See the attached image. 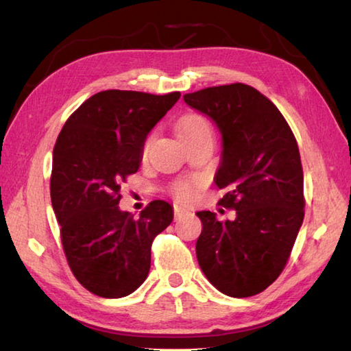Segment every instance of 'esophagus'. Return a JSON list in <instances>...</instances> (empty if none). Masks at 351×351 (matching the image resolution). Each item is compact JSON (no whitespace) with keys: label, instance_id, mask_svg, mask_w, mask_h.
Returning a JSON list of instances; mask_svg holds the SVG:
<instances>
[{"label":"esophagus","instance_id":"esophagus-1","mask_svg":"<svg viewBox=\"0 0 351 351\" xmlns=\"http://www.w3.org/2000/svg\"><path fill=\"white\" fill-rule=\"evenodd\" d=\"M173 212H175V217H176V218H181V217L189 215V213H190L187 207L180 206V204H175V206H173Z\"/></svg>","mask_w":351,"mask_h":351}]
</instances>
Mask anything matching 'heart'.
<instances>
[{
  "instance_id": "heart-1",
  "label": "heart",
  "mask_w": 351,
  "mask_h": 351,
  "mask_svg": "<svg viewBox=\"0 0 351 351\" xmlns=\"http://www.w3.org/2000/svg\"><path fill=\"white\" fill-rule=\"evenodd\" d=\"M178 134H180L184 144H189V142L203 138V136H212V127L204 116L187 114L178 123ZM148 144H150V139L145 141L144 152L147 150ZM195 193H197V184L190 181H180L171 187V195L181 201H190L195 197Z\"/></svg>"
}]
</instances>
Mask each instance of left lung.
Returning a JSON list of instances; mask_svg holds the SVG:
<instances>
[{
    "mask_svg": "<svg viewBox=\"0 0 351 351\" xmlns=\"http://www.w3.org/2000/svg\"><path fill=\"white\" fill-rule=\"evenodd\" d=\"M223 136L215 175L234 221L197 212L201 271L230 297L261 293L282 274L305 215L304 170L293 132L271 100L245 83L210 86L184 96Z\"/></svg>",
    "mask_w": 351,
    "mask_h": 351,
    "instance_id": "obj_1",
    "label": "left lung"
}]
</instances>
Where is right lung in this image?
<instances>
[{"instance_id": "obj_1", "label": "right lung", "mask_w": 351, "mask_h": 351, "mask_svg": "<svg viewBox=\"0 0 351 351\" xmlns=\"http://www.w3.org/2000/svg\"><path fill=\"white\" fill-rule=\"evenodd\" d=\"M180 96L100 91L69 116L58 134L52 209L71 271L99 297H125L144 283L154 237L173 219L162 199L152 201L139 218L119 209V201L122 182L139 169L147 134Z\"/></svg>"}]
</instances>
